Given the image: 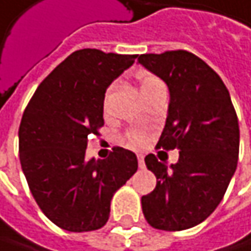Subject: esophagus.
<instances>
[{"label":"esophagus","instance_id":"obj_1","mask_svg":"<svg viewBox=\"0 0 251 251\" xmlns=\"http://www.w3.org/2000/svg\"><path fill=\"white\" fill-rule=\"evenodd\" d=\"M136 156H138V164H139V167H141V168H144V167H145V162H144V155H142V153H138Z\"/></svg>","mask_w":251,"mask_h":251}]
</instances>
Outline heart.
<instances>
[{"instance_id": "1", "label": "heart", "mask_w": 251, "mask_h": 251, "mask_svg": "<svg viewBox=\"0 0 251 251\" xmlns=\"http://www.w3.org/2000/svg\"><path fill=\"white\" fill-rule=\"evenodd\" d=\"M162 84L159 79H156L155 76H144L141 81H139V87H141V93L142 92H147L149 89H153L156 86ZM126 142L132 147H138V145H144L147 142V132L142 130V129H133V130H129L125 135Z\"/></svg>"}]
</instances>
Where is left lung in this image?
Instances as JSON below:
<instances>
[{
	"label": "left lung",
	"instance_id": "obj_1",
	"mask_svg": "<svg viewBox=\"0 0 251 251\" xmlns=\"http://www.w3.org/2000/svg\"><path fill=\"white\" fill-rule=\"evenodd\" d=\"M138 61L170 89L168 116L156 147L179 151L170 168L152 153L145 156L156 187L142 197V211L153 228L187 230L216 210L236 172L237 115L223 80L193 53L142 54Z\"/></svg>",
	"mask_w": 251,
	"mask_h": 251
}]
</instances>
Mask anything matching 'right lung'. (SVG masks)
I'll return each instance as SVG.
<instances>
[{
    "instance_id": "obj_1",
    "label": "right lung",
    "mask_w": 251,
    "mask_h": 251,
    "mask_svg": "<svg viewBox=\"0 0 251 251\" xmlns=\"http://www.w3.org/2000/svg\"><path fill=\"white\" fill-rule=\"evenodd\" d=\"M136 54L83 49L40 83L18 130L20 162L35 202L63 230H98L110 201L138 170L132 151L115 147L106 159H86L90 135L102 127L106 89Z\"/></svg>"
}]
</instances>
